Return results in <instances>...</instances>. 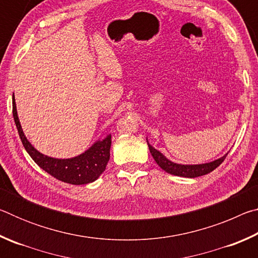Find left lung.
Wrapping results in <instances>:
<instances>
[{"label": "left lung", "mask_w": 258, "mask_h": 258, "mask_svg": "<svg viewBox=\"0 0 258 258\" xmlns=\"http://www.w3.org/2000/svg\"><path fill=\"white\" fill-rule=\"evenodd\" d=\"M147 142H148V140H147ZM148 146H149L150 154L152 155V157H154L156 163L160 166L161 169H164L165 172L172 174V175L182 176V177L192 178V177L206 175V174L213 172L214 169L218 167V166L223 163L225 157L228 156V154H225L223 157H221V158L211 161V163H206V164L182 165V164L173 163V161L166 158V157L161 154L160 151H158L157 149H155L154 147L150 146L149 142H148Z\"/></svg>", "instance_id": "8db88e82"}]
</instances>
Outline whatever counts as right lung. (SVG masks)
I'll use <instances>...</instances> for the list:
<instances>
[{
    "mask_svg": "<svg viewBox=\"0 0 258 258\" xmlns=\"http://www.w3.org/2000/svg\"><path fill=\"white\" fill-rule=\"evenodd\" d=\"M12 113H14L17 130H18L20 140L26 151L28 152V155L32 157L35 163L50 175L55 177L56 180L75 185L87 184V183L97 180L106 169L109 158H110V134L107 135V138H104L102 141L99 140L95 142L85 152L73 157V158H52V157L45 156L37 151L25 137L18 118V113H17L15 97L12 98Z\"/></svg>",
    "mask_w": 258,
    "mask_h": 258,
    "instance_id": "1",
    "label": "right lung"
}]
</instances>
